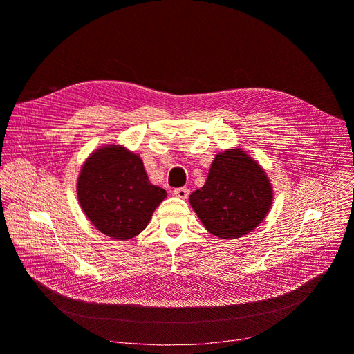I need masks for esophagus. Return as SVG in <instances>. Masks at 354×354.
I'll return each instance as SVG.
<instances>
[{
	"instance_id": "esophagus-1",
	"label": "esophagus",
	"mask_w": 354,
	"mask_h": 354,
	"mask_svg": "<svg viewBox=\"0 0 354 354\" xmlns=\"http://www.w3.org/2000/svg\"><path fill=\"white\" fill-rule=\"evenodd\" d=\"M174 194H175L176 198L186 199L187 195H189V189H187V187H176V189L174 191Z\"/></svg>"
}]
</instances>
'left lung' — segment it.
<instances>
[{
  "instance_id": "1",
  "label": "left lung",
  "mask_w": 354,
  "mask_h": 354,
  "mask_svg": "<svg viewBox=\"0 0 354 354\" xmlns=\"http://www.w3.org/2000/svg\"><path fill=\"white\" fill-rule=\"evenodd\" d=\"M273 191L266 172L242 149L215 156L191 206L207 232L221 239H236L262 223L272 206Z\"/></svg>"
}]
</instances>
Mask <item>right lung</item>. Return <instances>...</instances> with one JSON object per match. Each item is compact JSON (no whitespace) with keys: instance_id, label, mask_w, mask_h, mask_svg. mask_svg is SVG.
Listing matches in <instances>:
<instances>
[{"instance_id":"right-lung-1","label":"right lung","mask_w":354,"mask_h":354,"mask_svg":"<svg viewBox=\"0 0 354 354\" xmlns=\"http://www.w3.org/2000/svg\"><path fill=\"white\" fill-rule=\"evenodd\" d=\"M77 194L91 223L121 241L142 232L167 198V191L149 182L139 155L121 145H106L89 155L78 176Z\"/></svg>"}]
</instances>
